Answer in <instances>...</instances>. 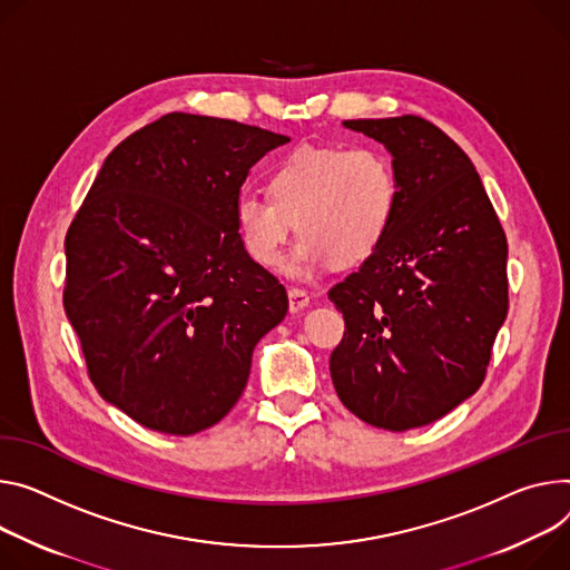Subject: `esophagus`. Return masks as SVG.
Returning a JSON list of instances; mask_svg holds the SVG:
<instances>
[{
  "label": "esophagus",
  "instance_id": "1",
  "mask_svg": "<svg viewBox=\"0 0 570 570\" xmlns=\"http://www.w3.org/2000/svg\"><path fill=\"white\" fill-rule=\"evenodd\" d=\"M308 295L304 293V291H299V288H291L288 291V308H291V314H299V312H304V308L308 306Z\"/></svg>",
  "mask_w": 570,
  "mask_h": 570
}]
</instances>
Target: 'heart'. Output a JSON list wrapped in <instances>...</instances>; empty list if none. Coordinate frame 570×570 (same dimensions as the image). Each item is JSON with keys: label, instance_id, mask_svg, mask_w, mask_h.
Instances as JSON below:
<instances>
[{"label": "heart", "instance_id": "obj_1", "mask_svg": "<svg viewBox=\"0 0 570 570\" xmlns=\"http://www.w3.org/2000/svg\"><path fill=\"white\" fill-rule=\"evenodd\" d=\"M271 197L243 190L234 225L243 249L262 268H277L295 227L302 236L284 271L312 279L334 262L354 266L386 240L397 214V177L377 147L302 145L266 179Z\"/></svg>", "mask_w": 570, "mask_h": 570}]
</instances>
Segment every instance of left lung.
I'll return each mask as SVG.
<instances>
[{"label":"left lung","mask_w":570,"mask_h":570,"mask_svg":"<svg viewBox=\"0 0 570 570\" xmlns=\"http://www.w3.org/2000/svg\"><path fill=\"white\" fill-rule=\"evenodd\" d=\"M382 142L397 214L382 247L330 291L345 334L330 356L341 402L389 432L439 421L484 382L507 318V238L465 151L419 118L345 120Z\"/></svg>","instance_id":"left-lung-1"}]
</instances>
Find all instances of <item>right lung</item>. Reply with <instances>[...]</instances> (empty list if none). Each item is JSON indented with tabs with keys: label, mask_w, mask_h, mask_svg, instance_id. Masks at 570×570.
<instances>
[{
	"label": "right lung",
	"mask_w": 570,
	"mask_h": 570,
	"mask_svg": "<svg viewBox=\"0 0 570 570\" xmlns=\"http://www.w3.org/2000/svg\"><path fill=\"white\" fill-rule=\"evenodd\" d=\"M288 136L168 114L107 157L66 236L63 306L97 393L190 436L238 402L254 345L288 312L234 225L249 168Z\"/></svg>",
	"instance_id": "right-lung-1"
}]
</instances>
